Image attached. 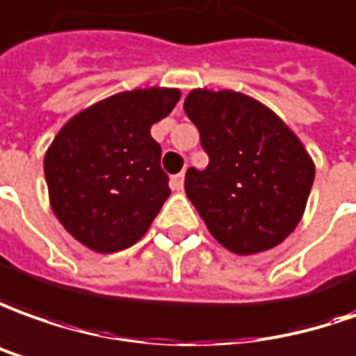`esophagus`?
<instances>
[{"instance_id": "34e87169", "label": "esophagus", "mask_w": 356, "mask_h": 356, "mask_svg": "<svg viewBox=\"0 0 356 356\" xmlns=\"http://www.w3.org/2000/svg\"><path fill=\"white\" fill-rule=\"evenodd\" d=\"M170 186H172V190L180 192V190L184 188V172L172 176V178H170Z\"/></svg>"}]
</instances>
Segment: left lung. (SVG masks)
Segmentation results:
<instances>
[{"label": "left lung", "mask_w": 356, "mask_h": 356, "mask_svg": "<svg viewBox=\"0 0 356 356\" xmlns=\"http://www.w3.org/2000/svg\"><path fill=\"white\" fill-rule=\"evenodd\" d=\"M184 110L209 154L186 193L220 246L250 256L296 229L312 190V156L271 108L236 90L193 89Z\"/></svg>", "instance_id": "1"}]
</instances>
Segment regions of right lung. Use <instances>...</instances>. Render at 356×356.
<instances>
[{
    "instance_id": "1",
    "label": "right lung",
    "mask_w": 356,
    "mask_h": 356,
    "mask_svg": "<svg viewBox=\"0 0 356 356\" xmlns=\"http://www.w3.org/2000/svg\"><path fill=\"white\" fill-rule=\"evenodd\" d=\"M180 90H124L65 122L44 156L54 215L83 246L112 254L143 238L170 195L151 126Z\"/></svg>"
}]
</instances>
